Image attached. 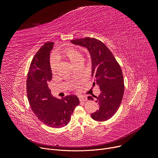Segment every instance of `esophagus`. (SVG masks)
Wrapping results in <instances>:
<instances>
[{"instance_id": "obj_1", "label": "esophagus", "mask_w": 158, "mask_h": 158, "mask_svg": "<svg viewBox=\"0 0 158 158\" xmlns=\"http://www.w3.org/2000/svg\"><path fill=\"white\" fill-rule=\"evenodd\" d=\"M79 101L81 102H82V101H87V98L86 97H85V96H80L79 97Z\"/></svg>"}]
</instances>
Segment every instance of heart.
Segmentation results:
<instances>
[{
  "instance_id": "obj_1",
  "label": "heart",
  "mask_w": 158,
  "mask_h": 158,
  "mask_svg": "<svg viewBox=\"0 0 158 158\" xmlns=\"http://www.w3.org/2000/svg\"><path fill=\"white\" fill-rule=\"evenodd\" d=\"M58 56L64 57L66 59L69 60L74 65L82 59V54L77 48L74 47H69L61 50L58 53ZM50 64H51L52 72L55 73L57 65V61L55 57L52 58Z\"/></svg>"
}]
</instances>
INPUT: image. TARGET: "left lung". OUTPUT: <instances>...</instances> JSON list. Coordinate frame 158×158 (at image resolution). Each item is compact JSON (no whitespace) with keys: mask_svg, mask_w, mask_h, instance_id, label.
Wrapping results in <instances>:
<instances>
[{"mask_svg":"<svg viewBox=\"0 0 158 158\" xmlns=\"http://www.w3.org/2000/svg\"><path fill=\"white\" fill-rule=\"evenodd\" d=\"M70 41L88 49L92 61L94 85L97 84L101 91L98 97L93 96L97 98L98 110L91 114V117L97 122L109 120L118 111L123 95L124 82L120 66L110 50L100 40L86 37ZM88 98L94 100L92 96Z\"/></svg>","mask_w":158,"mask_h":158,"instance_id":"8db88e82","label":"left lung"}]
</instances>
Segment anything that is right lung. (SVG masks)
<instances>
[{
	"label": "right lung",
	"instance_id": "1",
	"mask_svg": "<svg viewBox=\"0 0 158 158\" xmlns=\"http://www.w3.org/2000/svg\"><path fill=\"white\" fill-rule=\"evenodd\" d=\"M54 42L41 46L31 63L27 78V94L32 111L46 126L61 128L70 122L75 107L79 104L77 96L58 99L51 95L48 82L52 77L50 53Z\"/></svg>",
	"mask_w": 158,
	"mask_h": 158
}]
</instances>
